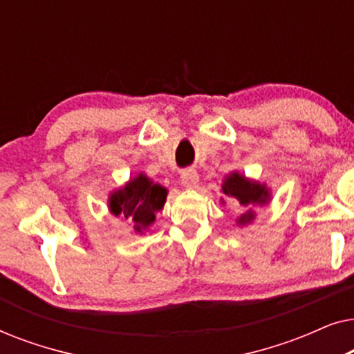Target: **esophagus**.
Returning a JSON list of instances; mask_svg holds the SVG:
<instances>
[{
	"mask_svg": "<svg viewBox=\"0 0 354 354\" xmlns=\"http://www.w3.org/2000/svg\"><path fill=\"white\" fill-rule=\"evenodd\" d=\"M180 180H182L183 187L195 188L198 183V174H196V171H193V169H185V171H182Z\"/></svg>",
	"mask_w": 354,
	"mask_h": 354,
	"instance_id": "34e87169",
	"label": "esophagus"
}]
</instances>
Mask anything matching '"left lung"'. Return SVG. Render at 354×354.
Instances as JSON below:
<instances>
[{
	"mask_svg": "<svg viewBox=\"0 0 354 354\" xmlns=\"http://www.w3.org/2000/svg\"><path fill=\"white\" fill-rule=\"evenodd\" d=\"M222 193L234 200V203H239L240 206L250 207L254 205L263 206L269 201L270 193L269 188L264 183L250 180L245 176H241L239 172H232L225 177L224 183H222ZM254 219V212L248 209L245 214L239 217V224L246 225Z\"/></svg>",
	"mask_w": 354,
	"mask_h": 354,
	"instance_id": "obj_1",
	"label": "left lung"
}]
</instances>
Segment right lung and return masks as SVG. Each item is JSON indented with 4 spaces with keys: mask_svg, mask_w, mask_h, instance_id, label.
Here are the masks:
<instances>
[{
    "mask_svg": "<svg viewBox=\"0 0 354 354\" xmlns=\"http://www.w3.org/2000/svg\"><path fill=\"white\" fill-rule=\"evenodd\" d=\"M166 196V188L149 180L145 174H138L122 188L111 193L109 211L114 216L122 214L125 219L133 222L137 234H143L156 219V212L164 207Z\"/></svg>",
    "mask_w": 354,
    "mask_h": 354,
    "instance_id": "obj_1",
    "label": "right lung"
}]
</instances>
